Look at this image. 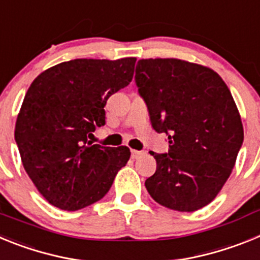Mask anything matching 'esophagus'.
<instances>
[{
  "mask_svg": "<svg viewBox=\"0 0 260 260\" xmlns=\"http://www.w3.org/2000/svg\"><path fill=\"white\" fill-rule=\"evenodd\" d=\"M146 155V152H143V151H137V150H132V157L134 158V160H138V158H141L142 156Z\"/></svg>",
  "mask_w": 260,
  "mask_h": 260,
  "instance_id": "34e87169",
  "label": "esophagus"
}]
</instances>
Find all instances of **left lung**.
<instances>
[{"label": "left lung", "mask_w": 260, "mask_h": 260, "mask_svg": "<svg viewBox=\"0 0 260 260\" xmlns=\"http://www.w3.org/2000/svg\"><path fill=\"white\" fill-rule=\"evenodd\" d=\"M135 83L151 125L169 139L168 153L151 155L156 172L146 180L153 201L192 212L216 198L243 142L233 96L216 71L177 58L139 59Z\"/></svg>", "instance_id": "8db88e82"}]
</instances>
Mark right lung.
<instances>
[{
  "mask_svg": "<svg viewBox=\"0 0 260 260\" xmlns=\"http://www.w3.org/2000/svg\"><path fill=\"white\" fill-rule=\"evenodd\" d=\"M137 58H78L43 71L29 86L15 123L27 174L52 206L77 211L109 191L130 158L126 146L93 144L110 96L127 86Z\"/></svg>",
  "mask_w": 260,
  "mask_h": 260,
  "instance_id": "add662e5",
  "label": "right lung"
}]
</instances>
